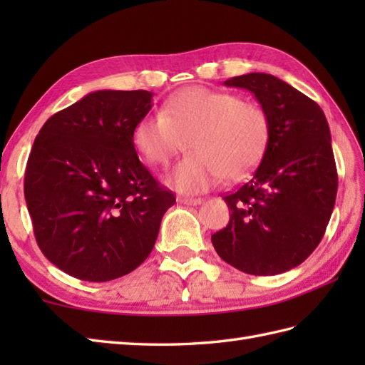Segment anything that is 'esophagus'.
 Listing matches in <instances>:
<instances>
[{"mask_svg":"<svg viewBox=\"0 0 365 365\" xmlns=\"http://www.w3.org/2000/svg\"><path fill=\"white\" fill-rule=\"evenodd\" d=\"M202 200L204 199H200V197H187V196L177 197V202H180L183 205H199V204H202Z\"/></svg>","mask_w":365,"mask_h":365,"instance_id":"esophagus-1","label":"esophagus"}]
</instances>
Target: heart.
Returning <instances> with one entry per match:
<instances>
[{
    "instance_id": "obj_1",
    "label": "heart",
    "mask_w": 365,
    "mask_h": 365,
    "mask_svg": "<svg viewBox=\"0 0 365 365\" xmlns=\"http://www.w3.org/2000/svg\"><path fill=\"white\" fill-rule=\"evenodd\" d=\"M271 119L265 108L238 94L192 86L136 122L131 141L147 165L166 166L188 139L190 155L169 170L168 187L197 195L250 173L265 155Z\"/></svg>"
}]
</instances>
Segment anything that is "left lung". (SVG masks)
<instances>
[{
	"label": "left lung",
	"instance_id": "1",
	"mask_svg": "<svg viewBox=\"0 0 365 365\" xmlns=\"http://www.w3.org/2000/svg\"><path fill=\"white\" fill-rule=\"evenodd\" d=\"M255 96L271 119V138L251 177L222 199L229 224L212 235L220 257L255 276L285 273L324 235L337 195L331 131L322 108L268 73L224 81Z\"/></svg>",
	"mask_w": 365,
	"mask_h": 365
}]
</instances>
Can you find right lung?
<instances>
[{
	"label": "right lung",
	"instance_id": "1",
	"mask_svg": "<svg viewBox=\"0 0 365 365\" xmlns=\"http://www.w3.org/2000/svg\"><path fill=\"white\" fill-rule=\"evenodd\" d=\"M152 96L91 92L53 114L34 139L25 199L36 242L53 265L81 281H113L141 265L175 204L131 141Z\"/></svg>",
	"mask_w": 365,
	"mask_h": 365
}]
</instances>
